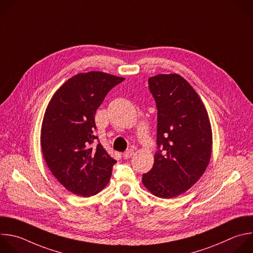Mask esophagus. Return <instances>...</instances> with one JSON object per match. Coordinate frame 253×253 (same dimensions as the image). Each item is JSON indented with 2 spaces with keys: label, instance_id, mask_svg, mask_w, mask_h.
<instances>
[{
  "label": "esophagus",
  "instance_id": "esophagus-1",
  "mask_svg": "<svg viewBox=\"0 0 253 253\" xmlns=\"http://www.w3.org/2000/svg\"><path fill=\"white\" fill-rule=\"evenodd\" d=\"M133 155H134V150H133V149H129V150H127L125 153H123V158H124V159H129V158H131Z\"/></svg>",
  "mask_w": 253,
  "mask_h": 253
}]
</instances>
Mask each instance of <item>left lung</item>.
Wrapping results in <instances>:
<instances>
[{
    "label": "left lung",
    "mask_w": 253,
    "mask_h": 253,
    "mask_svg": "<svg viewBox=\"0 0 253 253\" xmlns=\"http://www.w3.org/2000/svg\"><path fill=\"white\" fill-rule=\"evenodd\" d=\"M148 82L158 109L159 151L142 182L154 196L171 199L192 188L205 173L211 156V126L203 101L184 77L158 74Z\"/></svg>",
    "instance_id": "left-lung-1"
}]
</instances>
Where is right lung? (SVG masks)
<instances>
[{"mask_svg":"<svg viewBox=\"0 0 253 253\" xmlns=\"http://www.w3.org/2000/svg\"><path fill=\"white\" fill-rule=\"evenodd\" d=\"M123 77L102 71L78 73L56 90L43 116L42 151L55 179L76 196L91 197L108 184L116 161L93 145L95 113Z\"/></svg>","mask_w":253,"mask_h":253,"instance_id":"add662e5","label":"right lung"}]
</instances>
